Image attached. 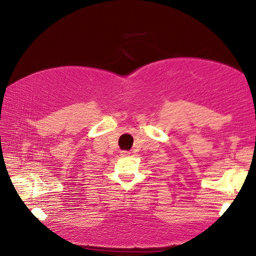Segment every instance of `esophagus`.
Returning a JSON list of instances; mask_svg holds the SVG:
<instances>
[{
	"label": "esophagus",
	"mask_w": 256,
	"mask_h": 256,
	"mask_svg": "<svg viewBox=\"0 0 256 256\" xmlns=\"http://www.w3.org/2000/svg\"><path fill=\"white\" fill-rule=\"evenodd\" d=\"M120 154H122V157H125V156H129L130 152H127V150H124V152H120Z\"/></svg>",
	"instance_id": "obj_1"
}]
</instances>
